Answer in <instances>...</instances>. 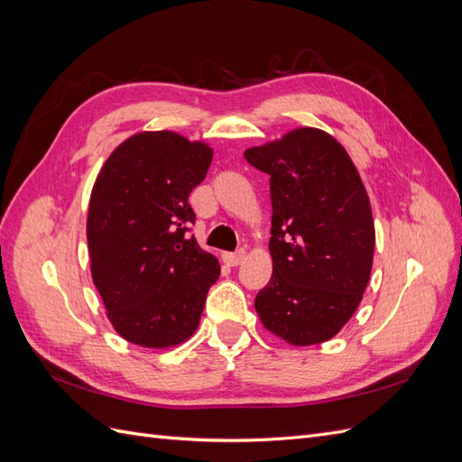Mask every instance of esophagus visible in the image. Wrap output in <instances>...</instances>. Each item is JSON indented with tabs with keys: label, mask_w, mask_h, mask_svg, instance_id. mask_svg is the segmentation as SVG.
<instances>
[{
	"label": "esophagus",
	"mask_w": 462,
	"mask_h": 462,
	"mask_svg": "<svg viewBox=\"0 0 462 462\" xmlns=\"http://www.w3.org/2000/svg\"><path fill=\"white\" fill-rule=\"evenodd\" d=\"M245 256H246V253L241 248V250H236V253H226V254H223V262H226L227 265H239V263H243Z\"/></svg>",
	"instance_id": "obj_1"
}]
</instances>
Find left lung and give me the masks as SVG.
<instances>
[{"label":"left lung","instance_id":"left-lung-1","mask_svg":"<svg viewBox=\"0 0 462 462\" xmlns=\"http://www.w3.org/2000/svg\"><path fill=\"white\" fill-rule=\"evenodd\" d=\"M270 175L273 273L254 306L291 345L331 339L365 295L374 221L365 185L345 148L324 131L297 129L245 152Z\"/></svg>","mask_w":462,"mask_h":462}]
</instances>
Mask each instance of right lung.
Masks as SVG:
<instances>
[{
	"mask_svg": "<svg viewBox=\"0 0 462 462\" xmlns=\"http://www.w3.org/2000/svg\"><path fill=\"white\" fill-rule=\"evenodd\" d=\"M212 148L171 131L138 133L104 163L88 206L92 279L107 318L127 341L163 348L199 328L219 262L194 235L189 204Z\"/></svg>",
	"mask_w": 462,
	"mask_h": 462,
	"instance_id": "1",
	"label": "right lung"
}]
</instances>
